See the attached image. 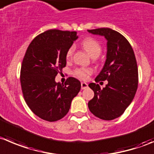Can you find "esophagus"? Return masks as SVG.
I'll return each mask as SVG.
<instances>
[{"instance_id":"1","label":"esophagus","mask_w":154,"mask_h":154,"mask_svg":"<svg viewBox=\"0 0 154 154\" xmlns=\"http://www.w3.org/2000/svg\"><path fill=\"white\" fill-rule=\"evenodd\" d=\"M88 87V85L86 82H82L81 83V88H82V90H84V89H86Z\"/></svg>"}]
</instances>
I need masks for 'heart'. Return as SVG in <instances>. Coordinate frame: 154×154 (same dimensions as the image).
Segmentation results:
<instances>
[{
  "instance_id": "heart-1",
  "label": "heart",
  "mask_w": 154,
  "mask_h": 154,
  "mask_svg": "<svg viewBox=\"0 0 154 154\" xmlns=\"http://www.w3.org/2000/svg\"><path fill=\"white\" fill-rule=\"evenodd\" d=\"M82 46L84 48L85 51L90 55L91 57H97L101 53V47L100 44L98 43L96 40L93 38H86L82 42ZM73 53V48H70L67 51L66 53V60H69L72 58ZM92 73V70L91 69H84L80 68L77 69L75 71V75L78 78L81 79L85 80L88 78V76Z\"/></svg>"
}]
</instances>
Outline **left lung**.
<instances>
[{
	"label": "left lung",
	"mask_w": 154,
	"mask_h": 154,
	"mask_svg": "<svg viewBox=\"0 0 154 154\" xmlns=\"http://www.w3.org/2000/svg\"><path fill=\"white\" fill-rule=\"evenodd\" d=\"M88 32L103 36L107 42L106 60L95 82H108L103 89L96 83L88 85L94 96L88 105L95 116L112 120L125 112L137 91L138 72L134 53L128 40L116 31L101 28Z\"/></svg>",
	"instance_id": "left-lung-1"
}]
</instances>
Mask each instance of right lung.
Returning <instances> with one entry per match:
<instances>
[{
	"label": "right lung",
	"mask_w": 154,
	"mask_h": 154,
	"mask_svg": "<svg viewBox=\"0 0 154 154\" xmlns=\"http://www.w3.org/2000/svg\"><path fill=\"white\" fill-rule=\"evenodd\" d=\"M78 38L77 32L51 29L35 38L28 47L20 72L23 97L39 118L55 122L65 116L81 82L70 77L65 84L55 77L66 65V53Z\"/></svg>",
	"instance_id": "right-lung-1"
}]
</instances>
